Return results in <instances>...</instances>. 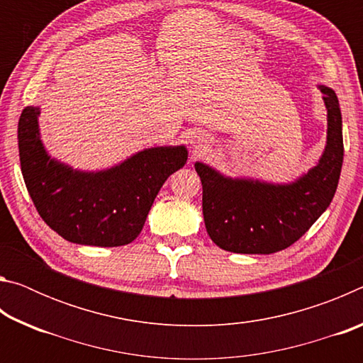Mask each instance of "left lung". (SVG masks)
I'll list each match as a JSON object with an SVG mask.
<instances>
[{
  "instance_id": "obj_1",
  "label": "left lung",
  "mask_w": 363,
  "mask_h": 363,
  "mask_svg": "<svg viewBox=\"0 0 363 363\" xmlns=\"http://www.w3.org/2000/svg\"><path fill=\"white\" fill-rule=\"evenodd\" d=\"M327 107V145L315 167L298 179L274 184L229 177L206 163L195 171L203 186L206 232L230 253L270 255L299 240L333 200L342 167V120L335 91L318 84Z\"/></svg>"
}]
</instances>
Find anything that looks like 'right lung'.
I'll use <instances>...</instances> for the list:
<instances>
[{
  "mask_svg": "<svg viewBox=\"0 0 363 363\" xmlns=\"http://www.w3.org/2000/svg\"><path fill=\"white\" fill-rule=\"evenodd\" d=\"M40 113V107L23 108L17 138L23 181L43 220L72 243H131L164 181L186 164V145L150 147L101 171L73 169L48 153Z\"/></svg>",
  "mask_w": 363,
  "mask_h": 363,
  "instance_id": "add662e5",
  "label": "right lung"
}]
</instances>
